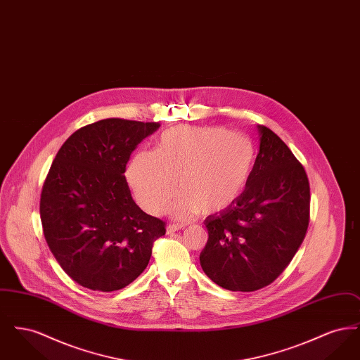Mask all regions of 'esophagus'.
Returning a JSON list of instances; mask_svg holds the SVG:
<instances>
[{"instance_id": "esophagus-1", "label": "esophagus", "mask_w": 360, "mask_h": 360, "mask_svg": "<svg viewBox=\"0 0 360 360\" xmlns=\"http://www.w3.org/2000/svg\"><path fill=\"white\" fill-rule=\"evenodd\" d=\"M184 228H185L184 224H169L167 225V233H174V232H176L179 229H184Z\"/></svg>"}]
</instances>
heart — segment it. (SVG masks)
Here are the masks:
<instances>
[{
  "label": "heart",
  "mask_w": 360,
  "mask_h": 360,
  "mask_svg": "<svg viewBox=\"0 0 360 360\" xmlns=\"http://www.w3.org/2000/svg\"><path fill=\"white\" fill-rule=\"evenodd\" d=\"M254 160V144L245 135L176 125L162 132L155 151L135 155L127 178L137 202L153 214L160 213L179 188L182 194L169 212L185 219L198 210L214 214L232 205L248 184Z\"/></svg>",
  "instance_id": "obj_1"
}]
</instances>
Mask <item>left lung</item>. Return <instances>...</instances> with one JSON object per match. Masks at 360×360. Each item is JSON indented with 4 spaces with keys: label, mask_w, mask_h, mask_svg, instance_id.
<instances>
[{
    "label": "left lung",
    "mask_w": 360,
    "mask_h": 360,
    "mask_svg": "<svg viewBox=\"0 0 360 360\" xmlns=\"http://www.w3.org/2000/svg\"><path fill=\"white\" fill-rule=\"evenodd\" d=\"M259 153L239 198L207 216L201 267L226 290L255 291L289 266L309 225L308 175L290 148L257 125Z\"/></svg>",
    "instance_id": "left-lung-1"
}]
</instances>
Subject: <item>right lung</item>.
<instances>
[{
  "instance_id": "obj_1",
  "label": "right lung",
  "mask_w": 360,
  "mask_h": 360,
  "mask_svg": "<svg viewBox=\"0 0 360 360\" xmlns=\"http://www.w3.org/2000/svg\"><path fill=\"white\" fill-rule=\"evenodd\" d=\"M158 122L106 119L75 131L52 162L40 198L43 232L63 271L86 289L120 290L148 266L165 223L135 204L124 176Z\"/></svg>"
}]
</instances>
